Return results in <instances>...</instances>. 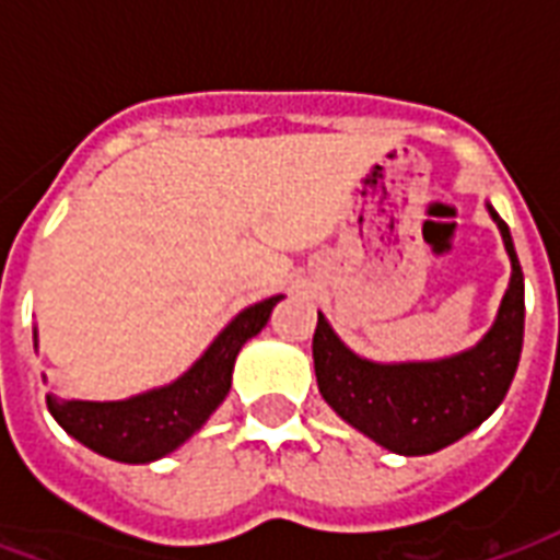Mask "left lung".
I'll return each mask as SVG.
<instances>
[{
  "mask_svg": "<svg viewBox=\"0 0 560 560\" xmlns=\"http://www.w3.org/2000/svg\"><path fill=\"white\" fill-rule=\"evenodd\" d=\"M503 235L512 279L494 325L470 349L442 360L377 363L360 358L319 314L314 334L316 383L337 416L400 456H427L477 430L512 386L523 351V270L512 232L488 202Z\"/></svg>",
  "mask_w": 560,
  "mask_h": 560,
  "instance_id": "1",
  "label": "left lung"
}]
</instances>
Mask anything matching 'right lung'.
<instances>
[{
	"instance_id": "obj_1",
	"label": "right lung",
	"mask_w": 560,
	"mask_h": 560,
	"mask_svg": "<svg viewBox=\"0 0 560 560\" xmlns=\"http://www.w3.org/2000/svg\"><path fill=\"white\" fill-rule=\"evenodd\" d=\"M281 299L284 296L279 293L244 307L177 381L153 386L125 400H78L48 395V412L83 447L107 459L127 462V465H148L162 459L183 447L223 404L232 386L237 351L255 334H261L272 307ZM34 349H37V328H34Z\"/></svg>"
}]
</instances>
